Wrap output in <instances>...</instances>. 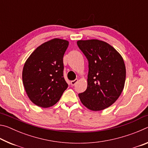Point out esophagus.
Returning a JSON list of instances; mask_svg holds the SVG:
<instances>
[{"mask_svg": "<svg viewBox=\"0 0 148 148\" xmlns=\"http://www.w3.org/2000/svg\"><path fill=\"white\" fill-rule=\"evenodd\" d=\"M77 81H78V80H77V79L73 80V81H71V84L72 85V86H75V85H76V84L77 83Z\"/></svg>", "mask_w": 148, "mask_h": 148, "instance_id": "1", "label": "esophagus"}]
</instances>
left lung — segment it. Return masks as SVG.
Masks as SVG:
<instances>
[{
    "label": "left lung",
    "mask_w": 148,
    "mask_h": 148,
    "mask_svg": "<svg viewBox=\"0 0 148 148\" xmlns=\"http://www.w3.org/2000/svg\"><path fill=\"white\" fill-rule=\"evenodd\" d=\"M89 61L87 87L78 96L92 111L106 109L116 102L123 90L126 69L118 51L107 42L97 39L77 41Z\"/></svg>",
    "instance_id": "1"
}]
</instances>
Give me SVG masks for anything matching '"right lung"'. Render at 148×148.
Instances as JSON below:
<instances>
[{"label":"right lung","mask_w":148,"mask_h":148,"mask_svg":"<svg viewBox=\"0 0 148 148\" xmlns=\"http://www.w3.org/2000/svg\"><path fill=\"white\" fill-rule=\"evenodd\" d=\"M66 40L53 38L39 46L25 62L22 79L27 96L35 105L49 108L59 101L68 84L63 77Z\"/></svg>","instance_id":"add662e5"}]
</instances>
